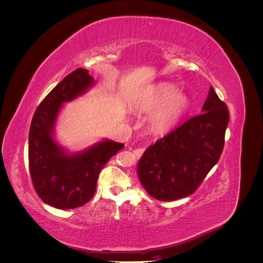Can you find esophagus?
Segmentation results:
<instances>
[{
    "label": "esophagus",
    "instance_id": "34e87169",
    "mask_svg": "<svg viewBox=\"0 0 263 263\" xmlns=\"http://www.w3.org/2000/svg\"><path fill=\"white\" fill-rule=\"evenodd\" d=\"M144 151H145L144 148H138L136 150H134V155H135V157L139 158V157H141L142 154H144Z\"/></svg>",
    "mask_w": 263,
    "mask_h": 263
}]
</instances>
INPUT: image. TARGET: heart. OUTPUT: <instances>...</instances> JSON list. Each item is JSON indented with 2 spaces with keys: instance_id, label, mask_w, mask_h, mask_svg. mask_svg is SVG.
Listing matches in <instances>:
<instances>
[{
  "instance_id": "1",
  "label": "heart",
  "mask_w": 263,
  "mask_h": 263,
  "mask_svg": "<svg viewBox=\"0 0 263 263\" xmlns=\"http://www.w3.org/2000/svg\"><path fill=\"white\" fill-rule=\"evenodd\" d=\"M190 107V99L184 93L177 92L173 85H162L140 102L139 108L150 117V129L156 135L172 132Z\"/></svg>"
}]
</instances>
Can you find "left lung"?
<instances>
[{
  "label": "left lung",
  "instance_id": "8db88e82",
  "mask_svg": "<svg viewBox=\"0 0 263 263\" xmlns=\"http://www.w3.org/2000/svg\"><path fill=\"white\" fill-rule=\"evenodd\" d=\"M229 123L227 106L210 87L202 114L146 149L137 165L139 181L159 201H174L195 192L222 153Z\"/></svg>",
  "mask_w": 263,
  "mask_h": 263
}]
</instances>
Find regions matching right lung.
Listing matches in <instances>:
<instances>
[{"label":"right lung","mask_w":263,"mask_h":263,"mask_svg":"<svg viewBox=\"0 0 263 263\" xmlns=\"http://www.w3.org/2000/svg\"><path fill=\"white\" fill-rule=\"evenodd\" d=\"M94 79L79 68L55 85L37 107L28 136L29 171L42 201L54 209L70 210L89 202L95 193L104 164L124 144L109 139L70 153L54 138V128L63 104L89 91Z\"/></svg>","instance_id":"right-lung-1"}]
</instances>
